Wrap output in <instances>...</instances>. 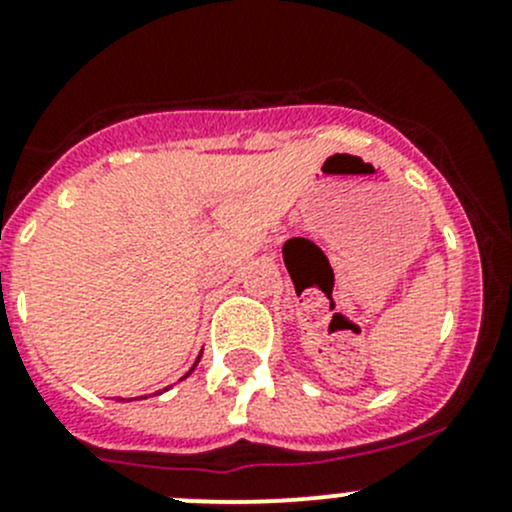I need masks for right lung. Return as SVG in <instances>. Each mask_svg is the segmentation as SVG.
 Wrapping results in <instances>:
<instances>
[{"label": "right lung", "mask_w": 512, "mask_h": 512, "mask_svg": "<svg viewBox=\"0 0 512 512\" xmlns=\"http://www.w3.org/2000/svg\"><path fill=\"white\" fill-rule=\"evenodd\" d=\"M200 356H203V352H200V354H198V359H195V364H193V366H190V371H188V374H185V376H183V379H188V376H190V374H193V371H195V366H198V361H200ZM158 394H160V391H158ZM118 401H126V399H118Z\"/></svg>", "instance_id": "right-lung-1"}]
</instances>
